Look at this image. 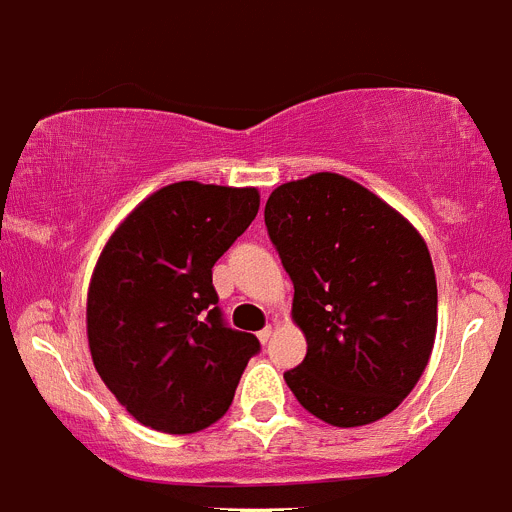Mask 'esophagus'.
<instances>
[{
  "label": "esophagus",
  "instance_id": "1",
  "mask_svg": "<svg viewBox=\"0 0 512 512\" xmlns=\"http://www.w3.org/2000/svg\"><path fill=\"white\" fill-rule=\"evenodd\" d=\"M271 333H274V328H271V325H266L264 330H259V341H261V343H269Z\"/></svg>",
  "mask_w": 512,
  "mask_h": 512
}]
</instances>
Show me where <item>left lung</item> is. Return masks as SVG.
<instances>
[{
  "mask_svg": "<svg viewBox=\"0 0 512 512\" xmlns=\"http://www.w3.org/2000/svg\"><path fill=\"white\" fill-rule=\"evenodd\" d=\"M264 220L307 338L302 364L284 372L289 390L338 428L390 415L436 341V274L420 233L377 194L330 171L274 189Z\"/></svg>",
  "mask_w": 512,
  "mask_h": 512,
  "instance_id": "obj_1",
  "label": "left lung"
}]
</instances>
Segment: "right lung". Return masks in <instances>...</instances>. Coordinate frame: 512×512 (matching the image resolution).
<instances>
[{
  "label": "right lung",
  "instance_id": "right-lung-1",
  "mask_svg": "<svg viewBox=\"0 0 512 512\" xmlns=\"http://www.w3.org/2000/svg\"><path fill=\"white\" fill-rule=\"evenodd\" d=\"M259 212L253 187L176 182L153 192L104 246L87 300L102 382L135 420L197 433L228 413L253 333L228 328L212 266Z\"/></svg>",
  "mask_w": 512,
  "mask_h": 512
}]
</instances>
